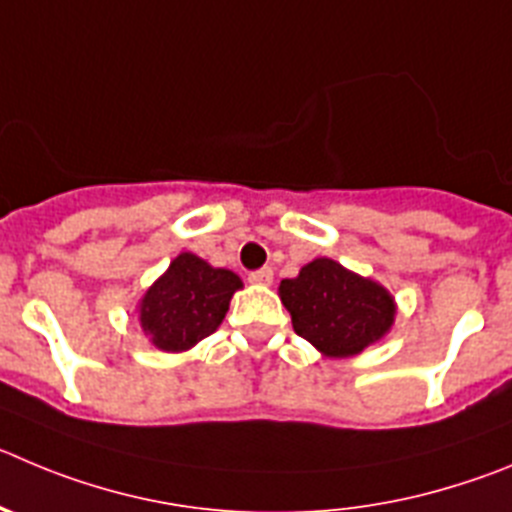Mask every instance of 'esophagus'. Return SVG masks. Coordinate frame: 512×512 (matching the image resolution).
<instances>
[{
    "mask_svg": "<svg viewBox=\"0 0 512 512\" xmlns=\"http://www.w3.org/2000/svg\"><path fill=\"white\" fill-rule=\"evenodd\" d=\"M248 281H251V284H261V287H269L271 281H274V271H271L269 266H264V269H256L248 274Z\"/></svg>",
    "mask_w": 512,
    "mask_h": 512,
    "instance_id": "1",
    "label": "esophagus"
}]
</instances>
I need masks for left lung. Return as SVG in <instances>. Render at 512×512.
<instances>
[{
	"label": "left lung",
	"instance_id": "left-lung-1",
	"mask_svg": "<svg viewBox=\"0 0 512 512\" xmlns=\"http://www.w3.org/2000/svg\"><path fill=\"white\" fill-rule=\"evenodd\" d=\"M281 302L294 332L332 358H348L391 330L393 299L381 284L342 269L332 259H314L297 279H284Z\"/></svg>",
	"mask_w": 512,
	"mask_h": 512
}]
</instances>
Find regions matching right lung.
Returning a JSON list of instances; mask_svg holds the SVG:
<instances>
[{"label":"right lung","instance_id":"1","mask_svg":"<svg viewBox=\"0 0 512 512\" xmlns=\"http://www.w3.org/2000/svg\"><path fill=\"white\" fill-rule=\"evenodd\" d=\"M241 279L213 269L195 253H180L144 294L139 320L159 350L180 353L218 330Z\"/></svg>","mask_w":512,"mask_h":512}]
</instances>
